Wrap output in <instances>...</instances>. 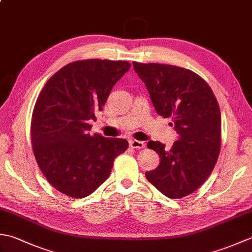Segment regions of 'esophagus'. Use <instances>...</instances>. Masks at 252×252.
Instances as JSON below:
<instances>
[{
    "instance_id": "1",
    "label": "esophagus",
    "mask_w": 252,
    "mask_h": 252,
    "mask_svg": "<svg viewBox=\"0 0 252 252\" xmlns=\"http://www.w3.org/2000/svg\"><path fill=\"white\" fill-rule=\"evenodd\" d=\"M130 146L132 147V148H135V149H137V148H144L145 147V143L144 142H142V141H137V140H130Z\"/></svg>"
}]
</instances>
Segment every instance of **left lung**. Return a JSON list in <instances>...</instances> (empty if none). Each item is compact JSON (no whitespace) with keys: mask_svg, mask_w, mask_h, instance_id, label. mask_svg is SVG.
<instances>
[{"mask_svg":"<svg viewBox=\"0 0 252 252\" xmlns=\"http://www.w3.org/2000/svg\"><path fill=\"white\" fill-rule=\"evenodd\" d=\"M134 71L145 83L157 114L171 118L179 140L170 149L149 141L147 147L160 163L145 172L146 179L169 198L178 199L205 183L218 161L221 147V111L211 88L189 69L133 62Z\"/></svg>","mask_w":252,"mask_h":252,"instance_id":"1","label":"left lung"}]
</instances>
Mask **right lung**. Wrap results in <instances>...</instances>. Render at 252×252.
<instances>
[{"label":"right lung","mask_w":252,"mask_h":252,"mask_svg":"<svg viewBox=\"0 0 252 252\" xmlns=\"http://www.w3.org/2000/svg\"><path fill=\"white\" fill-rule=\"evenodd\" d=\"M131 67L125 61L85 60L60 69L42 89L31 118L32 151L49 183L83 198L108 179L115 159L129 143L90 135V120L100 111L114 85Z\"/></svg>","instance_id":"obj_1"}]
</instances>
